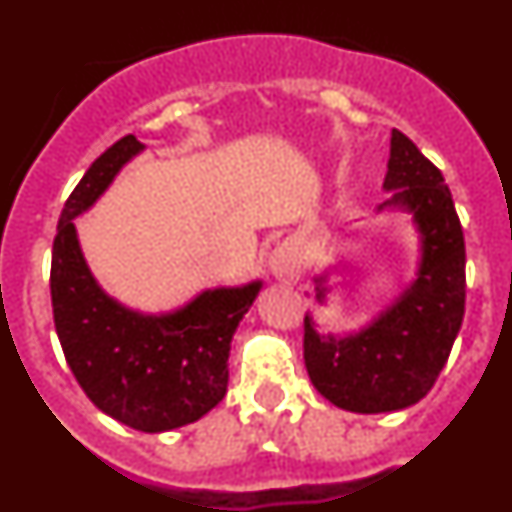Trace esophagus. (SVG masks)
<instances>
[{"label": "esophagus", "mask_w": 512, "mask_h": 512, "mask_svg": "<svg viewBox=\"0 0 512 512\" xmlns=\"http://www.w3.org/2000/svg\"><path fill=\"white\" fill-rule=\"evenodd\" d=\"M269 269L277 279H284V282H295L300 279V259H297L295 246L289 241L279 243L269 256Z\"/></svg>", "instance_id": "esophagus-1"}]
</instances>
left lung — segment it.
I'll return each instance as SVG.
<instances>
[{
	"label": "left lung",
	"instance_id": "8db88e82",
	"mask_svg": "<svg viewBox=\"0 0 512 512\" xmlns=\"http://www.w3.org/2000/svg\"><path fill=\"white\" fill-rule=\"evenodd\" d=\"M379 210L413 215L420 233L418 277L372 323L351 336H320L305 315V366L315 390L351 413H392L436 384L464 320L467 251L451 189L408 135L392 130ZM318 300H325V277Z\"/></svg>",
	"mask_w": 512,
	"mask_h": 512
}]
</instances>
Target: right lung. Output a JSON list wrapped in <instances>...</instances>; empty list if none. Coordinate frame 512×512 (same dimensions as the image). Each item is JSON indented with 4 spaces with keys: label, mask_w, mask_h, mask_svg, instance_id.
Returning a JSON list of instances; mask_svg holds the SVG:
<instances>
[{
    "label": "right lung",
    "mask_w": 512,
    "mask_h": 512,
    "mask_svg": "<svg viewBox=\"0 0 512 512\" xmlns=\"http://www.w3.org/2000/svg\"><path fill=\"white\" fill-rule=\"evenodd\" d=\"M140 151L135 135L117 140L63 205L51 300L63 356L89 400L135 431L164 433L200 420L225 397L230 341L261 282L205 289L164 315L128 310L99 287L79 248L74 217L87 212Z\"/></svg>",
    "instance_id": "obj_1"
}]
</instances>
